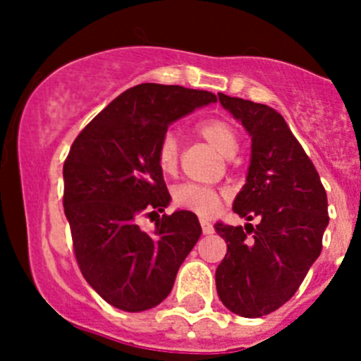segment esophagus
Segmentation results:
<instances>
[{
  "mask_svg": "<svg viewBox=\"0 0 361 361\" xmlns=\"http://www.w3.org/2000/svg\"><path fill=\"white\" fill-rule=\"evenodd\" d=\"M201 227H202L204 234H213V232H214L213 224H209L207 220H201Z\"/></svg>",
  "mask_w": 361,
  "mask_h": 361,
  "instance_id": "esophagus-1",
  "label": "esophagus"
}]
</instances>
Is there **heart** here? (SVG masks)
<instances>
[{
	"label": "heart",
	"mask_w": 361,
	"mask_h": 361,
	"mask_svg": "<svg viewBox=\"0 0 361 361\" xmlns=\"http://www.w3.org/2000/svg\"><path fill=\"white\" fill-rule=\"evenodd\" d=\"M199 136H202L213 148H216L225 157H232L238 150V133L234 127L224 118H207L195 126ZM157 164L160 171L171 174L178 166V140L173 133H166L159 141ZM225 199V192L204 185L183 183L174 188L173 202L178 207L194 211L201 216H209L216 213Z\"/></svg>",
	"instance_id": "1"
}]
</instances>
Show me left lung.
Wrapping results in <instances>:
<instances>
[{
    "label": "left lung",
    "instance_id": "left-lung-1",
    "mask_svg": "<svg viewBox=\"0 0 361 361\" xmlns=\"http://www.w3.org/2000/svg\"><path fill=\"white\" fill-rule=\"evenodd\" d=\"M218 99L251 137L246 183L232 209L258 225H214L227 243L216 292L228 311L258 318L288 302L319 257L329 202L318 171L274 108L221 92Z\"/></svg>",
    "mask_w": 361,
    "mask_h": 361
}]
</instances>
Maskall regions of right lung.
Here are the masks:
<instances>
[{
  "instance_id": "right-lung-1",
  "label": "right lung",
  "mask_w": 361,
  "mask_h": 361,
  "mask_svg": "<svg viewBox=\"0 0 361 361\" xmlns=\"http://www.w3.org/2000/svg\"><path fill=\"white\" fill-rule=\"evenodd\" d=\"M216 103L207 90L141 83L113 99L78 134L64 162V214L83 278L108 304L127 312L159 305L202 234L192 211L141 214L169 206L157 147L167 127Z\"/></svg>"
}]
</instances>
